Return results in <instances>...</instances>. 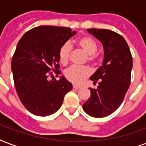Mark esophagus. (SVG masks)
I'll list each match as a JSON object with an SVG mask.
<instances>
[{"label": "esophagus", "mask_w": 146, "mask_h": 146, "mask_svg": "<svg viewBox=\"0 0 146 146\" xmlns=\"http://www.w3.org/2000/svg\"><path fill=\"white\" fill-rule=\"evenodd\" d=\"M73 89H76V90H78V89H80V86L73 85Z\"/></svg>", "instance_id": "1"}]
</instances>
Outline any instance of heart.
<instances>
[{"label": "heart", "instance_id": "obj_1", "mask_svg": "<svg viewBox=\"0 0 146 146\" xmlns=\"http://www.w3.org/2000/svg\"><path fill=\"white\" fill-rule=\"evenodd\" d=\"M77 45L85 53H86V60L89 62H93L96 60V53L97 52V43L90 36H83L77 40ZM72 51L70 43H65L59 50V60L63 65H66L68 63L70 56ZM90 70L86 66H72L66 69L64 72L65 77L72 83L80 84L83 80L90 75Z\"/></svg>", "mask_w": 146, "mask_h": 146}]
</instances>
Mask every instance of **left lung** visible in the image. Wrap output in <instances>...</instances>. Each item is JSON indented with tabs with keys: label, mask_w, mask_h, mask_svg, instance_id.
<instances>
[{
	"label": "left lung",
	"mask_w": 146,
	"mask_h": 146,
	"mask_svg": "<svg viewBox=\"0 0 146 146\" xmlns=\"http://www.w3.org/2000/svg\"><path fill=\"white\" fill-rule=\"evenodd\" d=\"M87 31L102 43L104 59L90 78L99 86L97 89L90 88L91 95L83 108L90 116L103 118L115 112L124 100L130 86L132 56L126 41L119 33L106 29Z\"/></svg>",
	"instance_id": "obj_1"
}]
</instances>
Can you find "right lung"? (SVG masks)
<instances>
[{"label":"right lung","instance_id":"1","mask_svg":"<svg viewBox=\"0 0 146 146\" xmlns=\"http://www.w3.org/2000/svg\"><path fill=\"white\" fill-rule=\"evenodd\" d=\"M76 32L69 27L40 26L24 33L17 45L11 70L18 97L29 112L39 116L56 113L73 88L58 70L59 50ZM53 77L52 80L49 76Z\"/></svg>","mask_w":146,"mask_h":146}]
</instances>
